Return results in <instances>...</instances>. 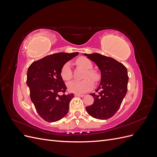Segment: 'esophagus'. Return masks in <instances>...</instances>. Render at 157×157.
<instances>
[{
    "mask_svg": "<svg viewBox=\"0 0 157 157\" xmlns=\"http://www.w3.org/2000/svg\"><path fill=\"white\" fill-rule=\"evenodd\" d=\"M75 96L76 97H83L84 96V94H75Z\"/></svg>",
    "mask_w": 157,
    "mask_h": 157,
    "instance_id": "1",
    "label": "esophagus"
}]
</instances>
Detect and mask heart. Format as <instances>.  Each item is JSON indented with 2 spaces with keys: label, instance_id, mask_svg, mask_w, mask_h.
Instances as JSON below:
<instances>
[{
  "label": "heart",
  "instance_id": "obj_1",
  "mask_svg": "<svg viewBox=\"0 0 157 157\" xmlns=\"http://www.w3.org/2000/svg\"><path fill=\"white\" fill-rule=\"evenodd\" d=\"M76 64L86 71L84 74L85 79L82 80H73L67 84V88L70 92L77 94H82L91 90L94 86V82H98L100 76L96 71L92 70V61L86 57H80L76 59ZM61 77L64 80H69L72 78L73 73L69 62H66L61 69ZM90 78V79L89 78Z\"/></svg>",
  "mask_w": 157,
  "mask_h": 157
}]
</instances>
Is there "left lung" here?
Wrapping results in <instances>:
<instances>
[{
    "mask_svg": "<svg viewBox=\"0 0 157 157\" xmlns=\"http://www.w3.org/2000/svg\"><path fill=\"white\" fill-rule=\"evenodd\" d=\"M93 61L101 71V82L92 105L86 107L90 116L100 120L110 118L119 109L128 90L127 69L116 59L98 53L84 54Z\"/></svg>",
    "mask_w": 157,
    "mask_h": 157,
    "instance_id": "8db88e82",
    "label": "left lung"
}]
</instances>
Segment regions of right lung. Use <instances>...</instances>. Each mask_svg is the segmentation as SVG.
I'll return each mask as SVG.
<instances>
[{"mask_svg":"<svg viewBox=\"0 0 157 157\" xmlns=\"http://www.w3.org/2000/svg\"><path fill=\"white\" fill-rule=\"evenodd\" d=\"M78 52H60L47 56L32 63L27 70V84L30 97L39 116L52 122L64 117L69 111L74 94H65V84L61 77L62 66ZM62 92L60 96L59 93Z\"/></svg>","mask_w":157,"mask_h":157,"instance_id":"right-lung-1","label":"right lung"}]
</instances>
